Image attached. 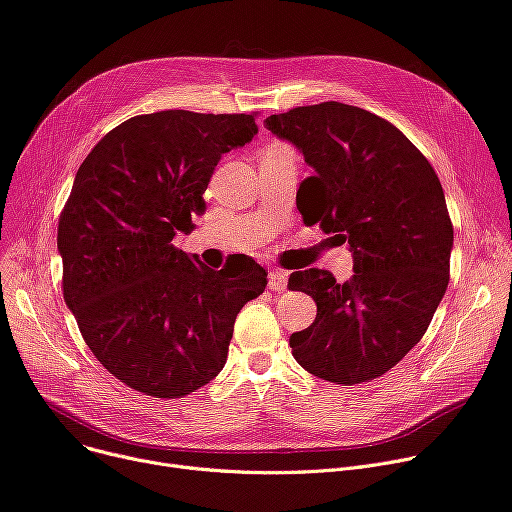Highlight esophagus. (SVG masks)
<instances>
[{
	"label": "esophagus",
	"mask_w": 512,
	"mask_h": 512,
	"mask_svg": "<svg viewBox=\"0 0 512 512\" xmlns=\"http://www.w3.org/2000/svg\"><path fill=\"white\" fill-rule=\"evenodd\" d=\"M267 276H269L267 286H269L271 290L282 292V290L286 288V284H288V274H286V271H282V269H269Z\"/></svg>",
	"instance_id": "1"
}]
</instances>
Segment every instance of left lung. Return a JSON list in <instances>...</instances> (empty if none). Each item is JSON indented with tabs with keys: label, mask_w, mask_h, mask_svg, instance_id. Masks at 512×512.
Here are the masks:
<instances>
[{
	"label": "left lung",
	"mask_w": 512,
	"mask_h": 512,
	"mask_svg": "<svg viewBox=\"0 0 512 512\" xmlns=\"http://www.w3.org/2000/svg\"><path fill=\"white\" fill-rule=\"evenodd\" d=\"M290 142L313 177L296 206L348 243L354 276L339 284L325 269L288 280L317 302L311 327L290 335L296 362L319 379L358 385L381 377L426 333L449 284L453 224L430 162L389 121L321 102L265 119Z\"/></svg>",
	"instance_id": "obj_1"
}]
</instances>
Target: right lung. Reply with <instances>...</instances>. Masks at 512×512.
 <instances>
[{
    "instance_id": "obj_1",
    "label": "right lung",
    "mask_w": 512,
    "mask_h": 512,
    "mask_svg": "<svg viewBox=\"0 0 512 512\" xmlns=\"http://www.w3.org/2000/svg\"><path fill=\"white\" fill-rule=\"evenodd\" d=\"M257 131L253 115H138L78 168L57 228L63 298L96 360L135 391L175 399L210 383L236 315L267 286L247 255L212 269L173 245L206 212L222 154Z\"/></svg>"
}]
</instances>
